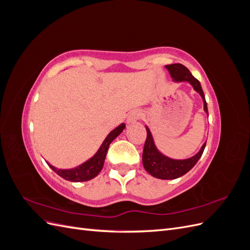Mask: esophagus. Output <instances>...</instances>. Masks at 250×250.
Wrapping results in <instances>:
<instances>
[{"label": "esophagus", "mask_w": 250, "mask_h": 250, "mask_svg": "<svg viewBox=\"0 0 250 250\" xmlns=\"http://www.w3.org/2000/svg\"><path fill=\"white\" fill-rule=\"evenodd\" d=\"M141 117V112L138 110H133L129 113V116L127 118V123L130 124V123H134L135 121H138Z\"/></svg>", "instance_id": "34e87169"}]
</instances>
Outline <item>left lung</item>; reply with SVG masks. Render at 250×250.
Segmentation results:
<instances>
[{"mask_svg": "<svg viewBox=\"0 0 250 250\" xmlns=\"http://www.w3.org/2000/svg\"><path fill=\"white\" fill-rule=\"evenodd\" d=\"M166 69L169 71L174 82L190 83L196 92L201 96L203 101V109L208 116V104L200 82L193 76L191 72L180 63L168 64L166 65ZM145 127L147 130V139L143 151V166L145 170L153 177L160 179H175L185 175L199 161L203 153V150L206 148V143H204L200 150L194 156L186 158V160H174V158L166 156L156 148L150 129L148 126Z\"/></svg>", "mask_w": 250, "mask_h": 250, "instance_id": "1", "label": "left lung"}]
</instances>
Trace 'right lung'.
Instances as JSON below:
<instances>
[{"label": "right lung", "instance_id": "obj_1", "mask_svg": "<svg viewBox=\"0 0 250 250\" xmlns=\"http://www.w3.org/2000/svg\"><path fill=\"white\" fill-rule=\"evenodd\" d=\"M124 128L125 124L122 123L112 131H110L107 137L105 138L101 147L97 151L96 154L93 157H90L85 163L78 166V167L73 169H58L48 163L49 167L55 173H57L60 177L64 178L65 180L73 181V183H81V181H87L93 179L100 173L103 168L105 156H106L110 143L124 130Z\"/></svg>", "mask_w": 250, "mask_h": 250}]
</instances>
